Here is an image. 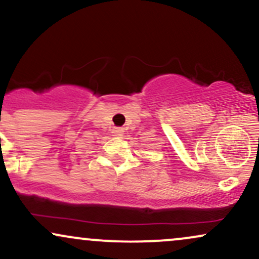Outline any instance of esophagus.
I'll return each mask as SVG.
<instances>
[{
  "mask_svg": "<svg viewBox=\"0 0 259 259\" xmlns=\"http://www.w3.org/2000/svg\"><path fill=\"white\" fill-rule=\"evenodd\" d=\"M112 134H113V136H115V138H121L124 134V130L121 129V127H114Z\"/></svg>",
  "mask_w": 259,
  "mask_h": 259,
  "instance_id": "obj_1",
  "label": "esophagus"
}]
</instances>
